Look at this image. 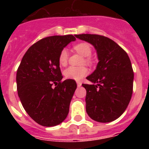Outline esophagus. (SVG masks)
<instances>
[{"instance_id":"obj_1","label":"esophagus","mask_w":149,"mask_h":149,"mask_svg":"<svg viewBox=\"0 0 149 149\" xmlns=\"http://www.w3.org/2000/svg\"><path fill=\"white\" fill-rule=\"evenodd\" d=\"M81 82H80V81H77V86H78V87H80V86H81Z\"/></svg>"}]
</instances>
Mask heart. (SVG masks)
Instances as JSON below:
<instances>
[{"label":"heart","mask_w":149,"mask_h":149,"mask_svg":"<svg viewBox=\"0 0 149 149\" xmlns=\"http://www.w3.org/2000/svg\"><path fill=\"white\" fill-rule=\"evenodd\" d=\"M74 49L77 51V53L82 55L83 56H86L84 59V61L86 63H91V59L89 57L92 54V48L90 45L86 42H81L75 45L74 46ZM68 53L66 49H63L60 51L59 55V63L60 65H65L68 63ZM88 73V68L85 66H70L67 68L63 74L67 79H72L79 81L82 79L84 76H86Z\"/></svg>","instance_id":"heart-1"}]
</instances>
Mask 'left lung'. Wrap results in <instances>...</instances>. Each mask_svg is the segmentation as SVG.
Segmentation results:
<instances>
[{
    "instance_id": "left-lung-1",
    "label": "left lung",
    "mask_w": 149,
    "mask_h": 149,
    "mask_svg": "<svg viewBox=\"0 0 149 149\" xmlns=\"http://www.w3.org/2000/svg\"><path fill=\"white\" fill-rule=\"evenodd\" d=\"M75 37L93 45L99 60L95 70L86 77L93 84H82L86 90V113L96 122L116 120L126 110L133 93L134 72L128 55L104 36L79 34Z\"/></svg>"
}]
</instances>
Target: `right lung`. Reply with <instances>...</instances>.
Segmentation results:
<instances>
[{"label": "right lung", "instance_id": "add662e5", "mask_svg": "<svg viewBox=\"0 0 149 149\" xmlns=\"http://www.w3.org/2000/svg\"><path fill=\"white\" fill-rule=\"evenodd\" d=\"M75 39L72 35L41 39L29 48L18 66V97L27 114L41 125H57L68 116L77 84L72 79L62 81L58 58L60 51Z\"/></svg>", "mask_w": 149, "mask_h": 149}]
</instances>
